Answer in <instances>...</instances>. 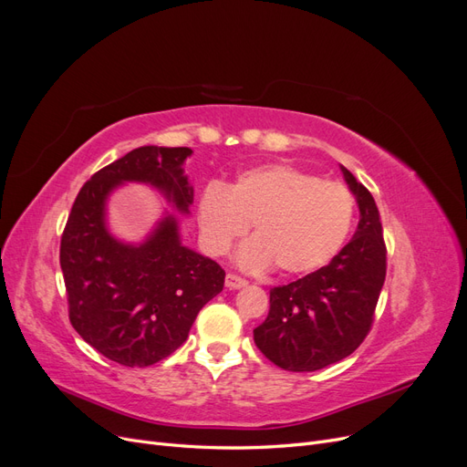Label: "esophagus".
Returning <instances> with one entry per match:
<instances>
[{
  "label": "esophagus",
  "instance_id": "esophagus-1",
  "mask_svg": "<svg viewBox=\"0 0 467 467\" xmlns=\"http://www.w3.org/2000/svg\"><path fill=\"white\" fill-rule=\"evenodd\" d=\"M245 285H247V280H245V278L237 276V275H234V273H228V275H225V286H228L230 290L244 288Z\"/></svg>",
  "mask_w": 467,
  "mask_h": 467
}]
</instances>
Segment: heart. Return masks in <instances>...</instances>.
Wrapping results in <instances>:
<instances>
[{"mask_svg": "<svg viewBox=\"0 0 467 467\" xmlns=\"http://www.w3.org/2000/svg\"><path fill=\"white\" fill-rule=\"evenodd\" d=\"M357 199L341 181H321L292 165H265L239 175L225 189L210 182L199 202L202 244L223 255L249 232L239 251L249 271L276 265L278 273L309 275L329 265L352 232Z\"/></svg>", "mask_w": 467, "mask_h": 467, "instance_id": "1", "label": "heart"}]
</instances>
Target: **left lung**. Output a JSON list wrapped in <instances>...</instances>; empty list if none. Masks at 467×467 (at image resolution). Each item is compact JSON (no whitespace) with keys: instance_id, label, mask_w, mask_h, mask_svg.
Segmentation results:
<instances>
[{"instance_id":"left-lung-1","label":"left lung","mask_w":467,"mask_h":467,"mask_svg":"<svg viewBox=\"0 0 467 467\" xmlns=\"http://www.w3.org/2000/svg\"><path fill=\"white\" fill-rule=\"evenodd\" d=\"M357 194L355 237L319 271L271 288V309L253 329L257 348L290 372H314L355 352L370 333L386 280V242L374 196L343 167Z\"/></svg>"}]
</instances>
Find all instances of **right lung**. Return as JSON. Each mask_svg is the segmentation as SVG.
I'll list each match as a JSON object with an SVG mask.
<instances>
[{
    "label": "right lung",
    "mask_w": 467,
    "mask_h": 467,
    "mask_svg": "<svg viewBox=\"0 0 467 467\" xmlns=\"http://www.w3.org/2000/svg\"><path fill=\"white\" fill-rule=\"evenodd\" d=\"M191 148L144 146L109 163L81 187L60 242L69 323L112 362L144 368L187 341L202 306L223 288V268L179 242L167 216L142 245H124L105 228V201L122 181L150 182L187 212L182 175Z\"/></svg>",
    "instance_id": "add662e5"
}]
</instances>
